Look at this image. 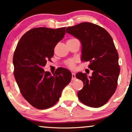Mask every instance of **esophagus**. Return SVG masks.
<instances>
[{"instance_id": "esophagus-1", "label": "esophagus", "mask_w": 132, "mask_h": 132, "mask_svg": "<svg viewBox=\"0 0 132 132\" xmlns=\"http://www.w3.org/2000/svg\"><path fill=\"white\" fill-rule=\"evenodd\" d=\"M76 79V75L75 73H72V80H75Z\"/></svg>"}]
</instances>
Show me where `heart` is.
Instances as JSON below:
<instances>
[{"label":"heart","mask_w":132,"mask_h":132,"mask_svg":"<svg viewBox=\"0 0 132 132\" xmlns=\"http://www.w3.org/2000/svg\"><path fill=\"white\" fill-rule=\"evenodd\" d=\"M75 39H74V38L70 39H68V41H73V40H75ZM76 62V60L75 59H68L67 61H66L65 62V65L67 67H68V68H74L75 67Z\"/></svg>","instance_id":"1"}]
</instances>
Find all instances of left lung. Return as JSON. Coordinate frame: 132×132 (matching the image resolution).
I'll use <instances>...</instances> for the list:
<instances>
[{
    "label": "left lung",
    "instance_id": "1",
    "mask_svg": "<svg viewBox=\"0 0 132 132\" xmlns=\"http://www.w3.org/2000/svg\"><path fill=\"white\" fill-rule=\"evenodd\" d=\"M67 32L80 41L82 61H89L88 68L93 70L89 77L81 72L76 75L84 83L78 98L86 106L100 108L112 96L118 84L120 68L113 39L106 29L89 22L68 27Z\"/></svg>",
    "mask_w": 132,
    "mask_h": 132
}]
</instances>
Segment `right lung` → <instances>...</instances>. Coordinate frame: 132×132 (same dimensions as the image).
<instances>
[{"label":"right lung","instance_id":"1","mask_svg":"<svg viewBox=\"0 0 132 132\" xmlns=\"http://www.w3.org/2000/svg\"><path fill=\"white\" fill-rule=\"evenodd\" d=\"M66 28H36L20 39L13 56L14 75L23 97L34 108L48 109L59 100L71 80V73L58 68L52 75L43 67L51 61L54 48L64 37Z\"/></svg>","mask_w":132,"mask_h":132}]
</instances>
